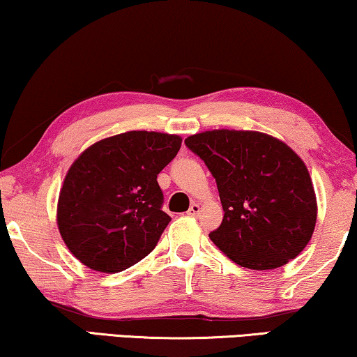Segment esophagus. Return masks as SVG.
Here are the masks:
<instances>
[{
  "instance_id": "esophagus-1",
  "label": "esophagus",
  "mask_w": 357,
  "mask_h": 357,
  "mask_svg": "<svg viewBox=\"0 0 357 357\" xmlns=\"http://www.w3.org/2000/svg\"><path fill=\"white\" fill-rule=\"evenodd\" d=\"M199 211H200L199 204H192V205H190V208L188 210V215L195 216V215H199Z\"/></svg>"
}]
</instances>
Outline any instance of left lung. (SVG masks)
<instances>
[{
    "label": "left lung",
    "instance_id": "obj_1",
    "mask_svg": "<svg viewBox=\"0 0 357 357\" xmlns=\"http://www.w3.org/2000/svg\"><path fill=\"white\" fill-rule=\"evenodd\" d=\"M220 192L222 222L213 243L248 269H275L311 241L317 204L306 165L291 149L258 131L213 130L184 141Z\"/></svg>",
    "mask_w": 357,
    "mask_h": 357
}]
</instances>
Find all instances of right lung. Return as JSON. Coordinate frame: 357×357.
Instances as JSON below:
<instances>
[{
  "instance_id": "obj_1",
  "label": "right lung",
  "mask_w": 357,
  "mask_h": 357,
  "mask_svg": "<svg viewBox=\"0 0 357 357\" xmlns=\"http://www.w3.org/2000/svg\"><path fill=\"white\" fill-rule=\"evenodd\" d=\"M179 147V136L128 131L96 142L73 162L57 204V226L73 257L112 274L155 248L172 221L157 174Z\"/></svg>"
}]
</instances>
